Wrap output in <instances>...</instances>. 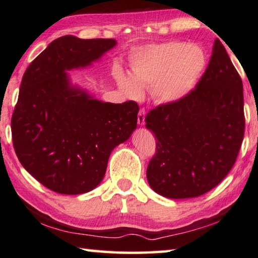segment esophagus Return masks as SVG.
I'll use <instances>...</instances> for the list:
<instances>
[{
    "label": "esophagus",
    "mask_w": 258,
    "mask_h": 258,
    "mask_svg": "<svg viewBox=\"0 0 258 258\" xmlns=\"http://www.w3.org/2000/svg\"><path fill=\"white\" fill-rule=\"evenodd\" d=\"M145 119H146V111H145V109H140L139 113H138V124L144 125Z\"/></svg>",
    "instance_id": "esophagus-1"
}]
</instances>
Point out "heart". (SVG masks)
Masks as SVG:
<instances>
[{"mask_svg": "<svg viewBox=\"0 0 258 258\" xmlns=\"http://www.w3.org/2000/svg\"><path fill=\"white\" fill-rule=\"evenodd\" d=\"M207 67L201 47L186 42H166L136 49L130 57V75L116 74L125 94L138 100L143 89H153L160 103H176L191 93Z\"/></svg>", "mask_w": 258, "mask_h": 258, "instance_id": "heart-1", "label": "heart"}]
</instances>
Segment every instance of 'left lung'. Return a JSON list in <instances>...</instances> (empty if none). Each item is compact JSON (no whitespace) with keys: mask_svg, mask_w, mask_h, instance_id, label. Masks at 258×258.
Wrapping results in <instances>:
<instances>
[{"mask_svg":"<svg viewBox=\"0 0 258 258\" xmlns=\"http://www.w3.org/2000/svg\"><path fill=\"white\" fill-rule=\"evenodd\" d=\"M145 121L157 138L147 179L159 196L197 198L227 176L244 138V93L219 39L196 89L176 103L153 109Z\"/></svg>","mask_w":258,"mask_h":258,"instance_id":"1","label":"left lung"}]
</instances>
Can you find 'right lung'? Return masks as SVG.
I'll list each match as a JSON object with an SVG mask.
<instances>
[{
  "label": "right lung",
  "mask_w": 258,
  "mask_h": 258,
  "mask_svg": "<svg viewBox=\"0 0 258 258\" xmlns=\"http://www.w3.org/2000/svg\"><path fill=\"white\" fill-rule=\"evenodd\" d=\"M115 45L114 39L60 37L22 77L11 121L13 147L22 166L53 192L76 196L95 188L111 152L137 128L136 102L100 101L73 84L69 74Z\"/></svg>",
  "instance_id": "1"
}]
</instances>
